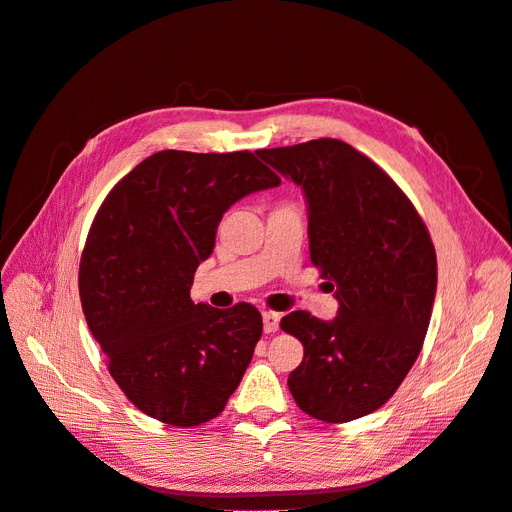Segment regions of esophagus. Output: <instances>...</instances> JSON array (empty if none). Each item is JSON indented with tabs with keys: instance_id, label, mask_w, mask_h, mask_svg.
<instances>
[{
	"instance_id": "34e87169",
	"label": "esophagus",
	"mask_w": 512,
	"mask_h": 512,
	"mask_svg": "<svg viewBox=\"0 0 512 512\" xmlns=\"http://www.w3.org/2000/svg\"><path fill=\"white\" fill-rule=\"evenodd\" d=\"M280 314L277 312H265L262 314V322H265V333H275L280 329Z\"/></svg>"
}]
</instances>
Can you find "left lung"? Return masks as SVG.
Here are the masks:
<instances>
[{
	"instance_id": "8db88e82",
	"label": "left lung",
	"mask_w": 512,
	"mask_h": 512,
	"mask_svg": "<svg viewBox=\"0 0 512 512\" xmlns=\"http://www.w3.org/2000/svg\"><path fill=\"white\" fill-rule=\"evenodd\" d=\"M258 156L305 190L309 258L339 301L333 322L305 309L282 318L303 344L288 389L318 421H354L384 406L421 354L436 247L404 190L348 143L318 138Z\"/></svg>"
}]
</instances>
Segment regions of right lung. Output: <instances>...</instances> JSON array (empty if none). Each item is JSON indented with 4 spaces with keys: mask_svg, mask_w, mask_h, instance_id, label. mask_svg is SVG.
<instances>
[{
    "mask_svg": "<svg viewBox=\"0 0 512 512\" xmlns=\"http://www.w3.org/2000/svg\"><path fill=\"white\" fill-rule=\"evenodd\" d=\"M252 151L166 149L134 166L100 205L81 254L83 314L132 404L173 427L222 414L262 335L252 303H194L224 211L280 185Z\"/></svg>",
    "mask_w": 512,
    "mask_h": 512,
    "instance_id": "1",
    "label": "right lung"
}]
</instances>
